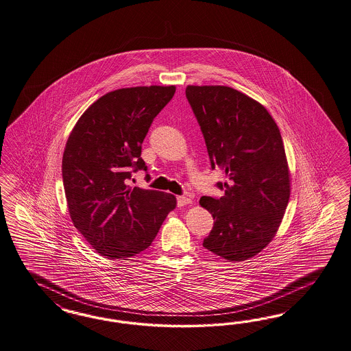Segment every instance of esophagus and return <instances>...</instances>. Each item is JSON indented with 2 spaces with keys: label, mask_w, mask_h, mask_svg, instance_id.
<instances>
[{
  "label": "esophagus",
  "mask_w": 351,
  "mask_h": 351,
  "mask_svg": "<svg viewBox=\"0 0 351 351\" xmlns=\"http://www.w3.org/2000/svg\"><path fill=\"white\" fill-rule=\"evenodd\" d=\"M189 204H192V199H191L189 197H184V195H180V197H178V205L185 206L189 205Z\"/></svg>",
  "instance_id": "1"
}]
</instances>
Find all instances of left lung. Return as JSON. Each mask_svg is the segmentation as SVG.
<instances>
[{"instance_id": "left-lung-1", "label": "left lung", "mask_w": 351, "mask_h": 351, "mask_svg": "<svg viewBox=\"0 0 351 351\" xmlns=\"http://www.w3.org/2000/svg\"><path fill=\"white\" fill-rule=\"evenodd\" d=\"M211 167L224 171V195H204L214 218L204 247L230 262L261 253L275 237L290 197V172L276 121L266 108L226 85H188Z\"/></svg>"}]
</instances>
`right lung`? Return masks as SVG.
<instances>
[{
    "instance_id": "add662e5",
    "label": "right lung",
    "mask_w": 351,
    "mask_h": 351,
    "mask_svg": "<svg viewBox=\"0 0 351 351\" xmlns=\"http://www.w3.org/2000/svg\"><path fill=\"white\" fill-rule=\"evenodd\" d=\"M175 90L150 85L109 92L85 110L69 136L62 158L69 213L102 256L141 253L176 207L172 194L128 185L132 172L146 171L143 141Z\"/></svg>"
}]
</instances>
